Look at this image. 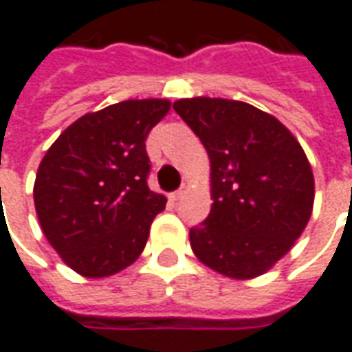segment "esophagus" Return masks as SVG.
Wrapping results in <instances>:
<instances>
[{
	"mask_svg": "<svg viewBox=\"0 0 352 352\" xmlns=\"http://www.w3.org/2000/svg\"><path fill=\"white\" fill-rule=\"evenodd\" d=\"M184 192H186V186H181V188L177 190V192H173V194H171V197H173V201H179V199L183 197Z\"/></svg>",
	"mask_w": 352,
	"mask_h": 352,
	"instance_id": "esophagus-1",
	"label": "esophagus"
}]
</instances>
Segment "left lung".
<instances>
[{
    "instance_id": "obj_1",
    "label": "left lung",
    "mask_w": 352,
    "mask_h": 352,
    "mask_svg": "<svg viewBox=\"0 0 352 352\" xmlns=\"http://www.w3.org/2000/svg\"><path fill=\"white\" fill-rule=\"evenodd\" d=\"M173 110L210 158L212 207L190 229L199 261L229 278L267 272L287 254L314 209V173L276 117L226 98H183Z\"/></svg>"
}]
</instances>
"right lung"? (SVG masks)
I'll use <instances>...</instances> for the list:
<instances>
[{
  "label": "right lung",
  "instance_id": "1",
  "mask_svg": "<svg viewBox=\"0 0 352 352\" xmlns=\"http://www.w3.org/2000/svg\"><path fill=\"white\" fill-rule=\"evenodd\" d=\"M169 108L162 98L111 104L74 121L44 155L33 188L38 222L78 274H116L145 248L168 201L147 186L145 140Z\"/></svg>",
  "mask_w": 352,
  "mask_h": 352
}]
</instances>
